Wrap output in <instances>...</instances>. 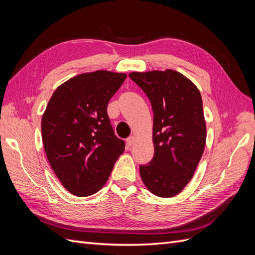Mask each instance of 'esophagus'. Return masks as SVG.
I'll return each instance as SVG.
<instances>
[{
	"label": "esophagus",
	"instance_id": "obj_1",
	"mask_svg": "<svg viewBox=\"0 0 255 255\" xmlns=\"http://www.w3.org/2000/svg\"><path fill=\"white\" fill-rule=\"evenodd\" d=\"M134 141H135V137L134 136H129L128 139H127V144H128V146H130L132 145L133 143H134Z\"/></svg>",
	"mask_w": 255,
	"mask_h": 255
}]
</instances>
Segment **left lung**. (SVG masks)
I'll return each instance as SVG.
<instances>
[{
  "instance_id": "1",
  "label": "left lung",
  "mask_w": 255,
  "mask_h": 255,
  "mask_svg": "<svg viewBox=\"0 0 255 255\" xmlns=\"http://www.w3.org/2000/svg\"><path fill=\"white\" fill-rule=\"evenodd\" d=\"M128 76L149 98L154 114V156L140 165L141 180L155 196L174 197L192 179L204 151L201 95L186 76L173 70L132 72Z\"/></svg>"
}]
</instances>
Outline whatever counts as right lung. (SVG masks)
I'll return each mask as SVG.
<instances>
[{"label":"right lung","instance_id":"add662e5","mask_svg":"<svg viewBox=\"0 0 255 255\" xmlns=\"http://www.w3.org/2000/svg\"><path fill=\"white\" fill-rule=\"evenodd\" d=\"M127 79L105 70L83 73L54 91L41 120L49 163L63 186L94 195L109 180L126 142L115 135L107 105Z\"/></svg>","mask_w":255,"mask_h":255}]
</instances>
